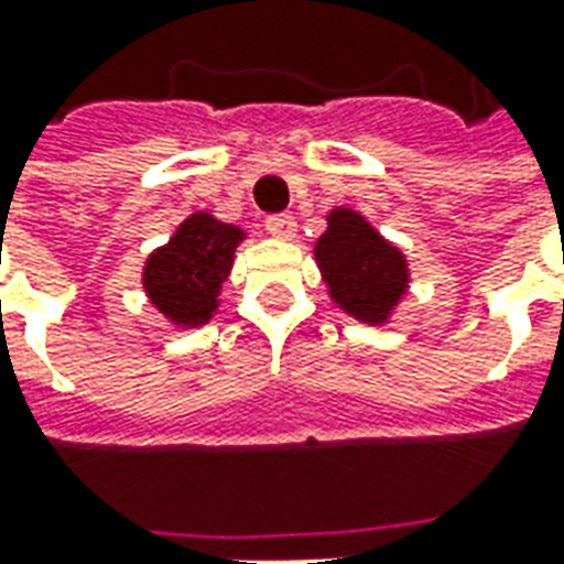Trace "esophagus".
<instances>
[{
    "label": "esophagus",
    "instance_id": "1",
    "mask_svg": "<svg viewBox=\"0 0 564 564\" xmlns=\"http://www.w3.org/2000/svg\"><path fill=\"white\" fill-rule=\"evenodd\" d=\"M265 229H269V235H274V238H293L295 217H290V214H274V217L265 220Z\"/></svg>",
    "mask_w": 564,
    "mask_h": 564
}]
</instances>
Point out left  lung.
Masks as SVG:
<instances>
[{"label":"left lung","mask_w":564,"mask_h":564,"mask_svg":"<svg viewBox=\"0 0 564 564\" xmlns=\"http://www.w3.org/2000/svg\"><path fill=\"white\" fill-rule=\"evenodd\" d=\"M314 257L335 305L368 326L387 323L408 293V259L375 226L350 208L329 214Z\"/></svg>","instance_id":"8db88e82"}]
</instances>
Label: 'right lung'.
Instances as JSON below:
<instances>
[{
	"label": "right lung",
	"instance_id": "obj_1",
	"mask_svg": "<svg viewBox=\"0 0 564 564\" xmlns=\"http://www.w3.org/2000/svg\"><path fill=\"white\" fill-rule=\"evenodd\" d=\"M241 241L245 232L232 223L214 220L205 210L189 214L169 245L156 247L144 262L141 283L150 305L184 329L208 323L220 307L223 281Z\"/></svg>",
	"mask_w": 564,
	"mask_h": 564
}]
</instances>
